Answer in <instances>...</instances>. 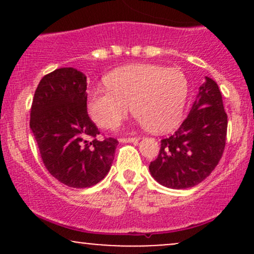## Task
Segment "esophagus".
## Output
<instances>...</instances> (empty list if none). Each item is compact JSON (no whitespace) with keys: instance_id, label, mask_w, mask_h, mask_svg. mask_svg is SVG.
<instances>
[{"instance_id":"esophagus-1","label":"esophagus","mask_w":254,"mask_h":254,"mask_svg":"<svg viewBox=\"0 0 254 254\" xmlns=\"http://www.w3.org/2000/svg\"><path fill=\"white\" fill-rule=\"evenodd\" d=\"M138 141H139L138 137H125V138L119 139V142H122V143H133V144L138 143Z\"/></svg>"}]
</instances>
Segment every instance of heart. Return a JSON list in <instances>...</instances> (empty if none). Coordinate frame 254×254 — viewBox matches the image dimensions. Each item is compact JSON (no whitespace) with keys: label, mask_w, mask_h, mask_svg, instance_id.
Wrapping results in <instances>:
<instances>
[{"label":"heart","mask_w":254,"mask_h":254,"mask_svg":"<svg viewBox=\"0 0 254 254\" xmlns=\"http://www.w3.org/2000/svg\"><path fill=\"white\" fill-rule=\"evenodd\" d=\"M109 89L89 94L87 109L93 121L113 129L130 111L155 133H165L182 121L189 94V81L179 68L156 64H130L111 71L105 78Z\"/></svg>","instance_id":"obj_1"}]
</instances>
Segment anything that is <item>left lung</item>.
<instances>
[{"label": "left lung", "mask_w": 254, "mask_h": 254, "mask_svg": "<svg viewBox=\"0 0 254 254\" xmlns=\"http://www.w3.org/2000/svg\"><path fill=\"white\" fill-rule=\"evenodd\" d=\"M227 113L217 83L205 76L191 111L179 129L161 139L151 177L166 188H193L215 170L222 156L227 136Z\"/></svg>", "instance_id": "left-lung-1"}]
</instances>
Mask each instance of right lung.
<instances>
[{
	"label": "right lung",
	"instance_id": "right-lung-1",
	"mask_svg": "<svg viewBox=\"0 0 254 254\" xmlns=\"http://www.w3.org/2000/svg\"><path fill=\"white\" fill-rule=\"evenodd\" d=\"M87 77L75 68L45 75L34 93L30 127L46 170L58 182L83 189L109 173L118 141H99L87 113Z\"/></svg>",
	"mask_w": 254,
	"mask_h": 254
}]
</instances>
